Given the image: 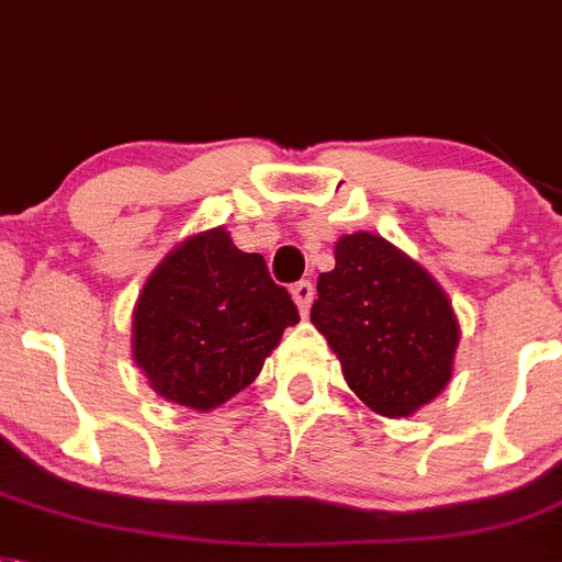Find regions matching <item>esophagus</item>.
I'll return each mask as SVG.
<instances>
[{
  "instance_id": "obj_1",
  "label": "esophagus",
  "mask_w": 562,
  "mask_h": 562,
  "mask_svg": "<svg viewBox=\"0 0 562 562\" xmlns=\"http://www.w3.org/2000/svg\"><path fill=\"white\" fill-rule=\"evenodd\" d=\"M291 294H294V303L300 305V311H303V314H308L311 300H314V282L311 280L294 282V285H291Z\"/></svg>"
}]
</instances>
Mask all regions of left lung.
Listing matches in <instances>:
<instances>
[{
	"instance_id": "left-lung-1",
	"label": "left lung",
	"mask_w": 562,
	"mask_h": 562,
	"mask_svg": "<svg viewBox=\"0 0 562 562\" xmlns=\"http://www.w3.org/2000/svg\"><path fill=\"white\" fill-rule=\"evenodd\" d=\"M319 273L311 323L371 412L408 417L451 380L460 325L426 268L376 234H348Z\"/></svg>"
}]
</instances>
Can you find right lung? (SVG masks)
<instances>
[{
    "label": "right lung",
    "mask_w": 562,
    "mask_h": 562,
    "mask_svg": "<svg viewBox=\"0 0 562 562\" xmlns=\"http://www.w3.org/2000/svg\"><path fill=\"white\" fill-rule=\"evenodd\" d=\"M300 311L266 259L239 251L225 228L173 248L134 308V360L150 389L211 412L254 383Z\"/></svg>",
    "instance_id": "right-lung-1"
}]
</instances>
